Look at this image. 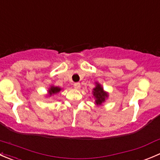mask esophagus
Here are the masks:
<instances>
[{
	"mask_svg": "<svg viewBox=\"0 0 160 160\" xmlns=\"http://www.w3.org/2000/svg\"><path fill=\"white\" fill-rule=\"evenodd\" d=\"M74 88L77 90H79L80 88V83H74Z\"/></svg>",
	"mask_w": 160,
	"mask_h": 160,
	"instance_id": "esophagus-1",
	"label": "esophagus"
}]
</instances>
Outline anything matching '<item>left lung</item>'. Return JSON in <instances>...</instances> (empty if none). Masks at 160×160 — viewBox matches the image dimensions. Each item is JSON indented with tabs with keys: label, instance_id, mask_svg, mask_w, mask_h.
Listing matches in <instances>:
<instances>
[{
	"label": "left lung",
	"instance_id": "8db88e82",
	"mask_svg": "<svg viewBox=\"0 0 160 160\" xmlns=\"http://www.w3.org/2000/svg\"><path fill=\"white\" fill-rule=\"evenodd\" d=\"M92 95L94 98V104L97 106H101L108 98V93L104 90L101 83L95 82V87L93 88Z\"/></svg>",
	"mask_w": 160,
	"mask_h": 160
}]
</instances>
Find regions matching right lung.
<instances>
[{"instance_id":"add662e5","label":"right lung","mask_w":160,"mask_h":160,"mask_svg":"<svg viewBox=\"0 0 160 160\" xmlns=\"http://www.w3.org/2000/svg\"><path fill=\"white\" fill-rule=\"evenodd\" d=\"M62 90V88H59V87L52 85V86H50V88H48V94H46V96H47V97H51V96L52 95H55V94L59 93Z\"/></svg>"}]
</instances>
